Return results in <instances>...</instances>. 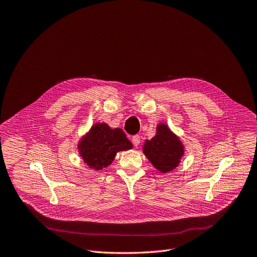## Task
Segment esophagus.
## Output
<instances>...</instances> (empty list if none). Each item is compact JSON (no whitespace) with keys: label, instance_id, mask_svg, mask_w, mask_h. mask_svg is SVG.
<instances>
[{"label":"esophagus","instance_id":"obj_1","mask_svg":"<svg viewBox=\"0 0 257 257\" xmlns=\"http://www.w3.org/2000/svg\"><path fill=\"white\" fill-rule=\"evenodd\" d=\"M140 143H141V138H140V136H133V137H132V144L135 145L136 147L139 146Z\"/></svg>","mask_w":257,"mask_h":257}]
</instances>
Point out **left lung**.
Instances as JSON below:
<instances>
[{"instance_id":"8db88e82","label":"left lung","mask_w":257,"mask_h":257,"mask_svg":"<svg viewBox=\"0 0 257 257\" xmlns=\"http://www.w3.org/2000/svg\"><path fill=\"white\" fill-rule=\"evenodd\" d=\"M143 151L156 169L167 173L180 164L184 146L168 126L160 124L156 127V136L145 142Z\"/></svg>"}]
</instances>
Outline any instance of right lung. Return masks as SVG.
I'll use <instances>...</instances> for the list:
<instances>
[{"label": "right lung", "instance_id": "obj_1", "mask_svg": "<svg viewBox=\"0 0 257 257\" xmlns=\"http://www.w3.org/2000/svg\"><path fill=\"white\" fill-rule=\"evenodd\" d=\"M132 148L131 142L121 129H111L107 124H95L82 139L79 151L89 168L101 170L109 166L118 151Z\"/></svg>", "mask_w": 257, "mask_h": 257}]
</instances>
